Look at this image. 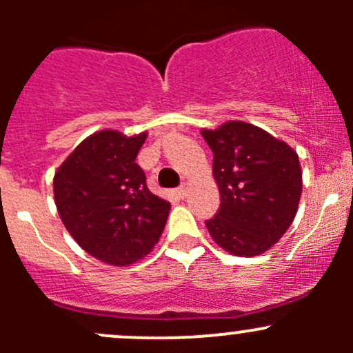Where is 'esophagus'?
I'll return each instance as SVG.
<instances>
[{
    "label": "esophagus",
    "mask_w": 353,
    "mask_h": 353,
    "mask_svg": "<svg viewBox=\"0 0 353 353\" xmlns=\"http://www.w3.org/2000/svg\"><path fill=\"white\" fill-rule=\"evenodd\" d=\"M174 193H176V196H177V198L184 199V198L188 196V186H186V184H183V186L177 188V190L174 191Z\"/></svg>",
    "instance_id": "esophagus-1"
}]
</instances>
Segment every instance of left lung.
Listing matches in <instances>:
<instances>
[{
  "mask_svg": "<svg viewBox=\"0 0 353 353\" xmlns=\"http://www.w3.org/2000/svg\"><path fill=\"white\" fill-rule=\"evenodd\" d=\"M213 152L220 208L206 220L216 244L236 256H258L287 232L302 193L297 152L254 124L229 121L201 130Z\"/></svg>",
  "mask_w": 353,
  "mask_h": 353,
  "instance_id": "8db88e82",
  "label": "left lung"
}]
</instances>
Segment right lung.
Segmentation results:
<instances>
[{"label":"right lung","mask_w":353,"mask_h":353,"mask_svg":"<svg viewBox=\"0 0 353 353\" xmlns=\"http://www.w3.org/2000/svg\"><path fill=\"white\" fill-rule=\"evenodd\" d=\"M147 133L85 138L56 170L54 203L66 230L102 263L128 266L159 243L170 203L147 188L137 160Z\"/></svg>","instance_id":"right-lung-1"}]
</instances>
